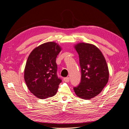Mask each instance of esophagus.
<instances>
[{"label": "esophagus", "instance_id": "esophagus-1", "mask_svg": "<svg viewBox=\"0 0 129 129\" xmlns=\"http://www.w3.org/2000/svg\"><path fill=\"white\" fill-rule=\"evenodd\" d=\"M63 80H64V82H69L70 81V77H65V78H64Z\"/></svg>", "mask_w": 129, "mask_h": 129}]
</instances>
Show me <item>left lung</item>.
I'll list each match as a JSON object with an SVG mask.
<instances>
[{
    "label": "left lung",
    "mask_w": 129,
    "mask_h": 129,
    "mask_svg": "<svg viewBox=\"0 0 129 129\" xmlns=\"http://www.w3.org/2000/svg\"><path fill=\"white\" fill-rule=\"evenodd\" d=\"M74 48L79 55L82 78L74 90L78 97L90 99L99 94L107 84L108 67L102 52L95 45L79 43Z\"/></svg>",
    "instance_id": "obj_1"
}]
</instances>
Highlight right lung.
Returning a JSON list of instances; mask_svg holds the SVG:
<instances>
[{"label":"right lung","instance_id":"1","mask_svg":"<svg viewBox=\"0 0 129 129\" xmlns=\"http://www.w3.org/2000/svg\"><path fill=\"white\" fill-rule=\"evenodd\" d=\"M62 48L49 42L37 46L30 54L24 71V78L30 91L44 99L56 93L62 82L57 76L56 58Z\"/></svg>","mask_w":129,"mask_h":129}]
</instances>
